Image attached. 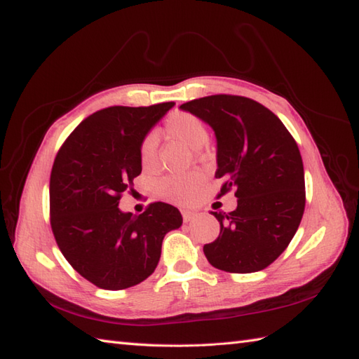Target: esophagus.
I'll use <instances>...</instances> for the list:
<instances>
[{
    "label": "esophagus",
    "instance_id": "34e87169",
    "mask_svg": "<svg viewBox=\"0 0 359 359\" xmlns=\"http://www.w3.org/2000/svg\"><path fill=\"white\" fill-rule=\"evenodd\" d=\"M182 216H184L185 222H189V220H193L197 216V212L189 211V210H184V211H182Z\"/></svg>",
    "mask_w": 359,
    "mask_h": 359
}]
</instances>
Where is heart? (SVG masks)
Masks as SVG:
<instances>
[{"mask_svg": "<svg viewBox=\"0 0 359 359\" xmlns=\"http://www.w3.org/2000/svg\"><path fill=\"white\" fill-rule=\"evenodd\" d=\"M168 139L177 140L193 151H199L208 142V131L203 121L194 114L175 111L168 117L165 129ZM140 165L144 171H156L158 166L157 144L152 135H148L140 144L139 149ZM201 174H184V175H168L157 185L158 196L179 205H187L194 199L196 193L202 187Z\"/></svg>", "mask_w": 359, "mask_h": 359, "instance_id": "heart-1", "label": "heart"}]
</instances>
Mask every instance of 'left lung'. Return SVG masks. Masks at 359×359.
<instances>
[{
    "label": "left lung",
    "mask_w": 359,
    "mask_h": 359,
    "mask_svg": "<svg viewBox=\"0 0 359 359\" xmlns=\"http://www.w3.org/2000/svg\"><path fill=\"white\" fill-rule=\"evenodd\" d=\"M215 131L216 179L224 196L236 189L238 207L215 212L219 238L203 245L208 262L230 273H255L276 261L301 224L306 180L299 148L284 123L251 98L210 95L184 103Z\"/></svg>",
    "instance_id": "8db88e82"
}]
</instances>
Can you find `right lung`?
Segmentation results:
<instances>
[{
  "instance_id": "add662e5",
  "label": "right lung",
  "mask_w": 359,
  "mask_h": 359,
  "mask_svg": "<svg viewBox=\"0 0 359 359\" xmlns=\"http://www.w3.org/2000/svg\"><path fill=\"white\" fill-rule=\"evenodd\" d=\"M172 106L97 111L74 129L53 162V236L74 270L97 287L140 284L156 270L165 234L182 225L180 211L163 202L140 216L118 208L121 193L142 172V142Z\"/></svg>"
}]
</instances>
